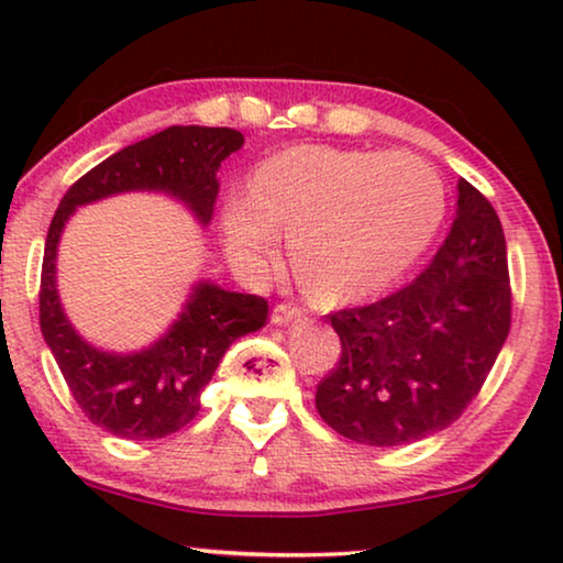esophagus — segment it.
<instances>
[{"label":"esophagus","mask_w":563,"mask_h":563,"mask_svg":"<svg viewBox=\"0 0 563 563\" xmlns=\"http://www.w3.org/2000/svg\"><path fill=\"white\" fill-rule=\"evenodd\" d=\"M302 318H305V312L299 310V307H291V305H276L272 312L274 325H289V322L302 320Z\"/></svg>","instance_id":"obj_1"}]
</instances>
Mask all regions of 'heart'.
Masks as SVG:
<instances>
[{
  "label": "heart",
  "instance_id": "heart-1",
  "mask_svg": "<svg viewBox=\"0 0 563 563\" xmlns=\"http://www.w3.org/2000/svg\"><path fill=\"white\" fill-rule=\"evenodd\" d=\"M443 212L441 176L415 153L299 145L264 161L253 189L230 191L222 235L230 261L258 274L289 230L307 287L325 302H351L402 279Z\"/></svg>",
  "mask_w": 563,
  "mask_h": 563
}]
</instances>
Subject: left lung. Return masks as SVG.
Wrapping results in <instances>:
<instances>
[{
  "label": "left lung",
  "instance_id": "obj_1",
  "mask_svg": "<svg viewBox=\"0 0 563 563\" xmlns=\"http://www.w3.org/2000/svg\"><path fill=\"white\" fill-rule=\"evenodd\" d=\"M510 299L495 207L461 179L456 218L426 272L382 302L328 314L341 361L318 384L320 418L364 445H405L449 428L503 351Z\"/></svg>",
  "mask_w": 563,
  "mask_h": 563
}]
</instances>
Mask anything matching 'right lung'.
<instances>
[{"label": "right lung", "instance_id": "obj_1", "mask_svg": "<svg viewBox=\"0 0 563 563\" xmlns=\"http://www.w3.org/2000/svg\"><path fill=\"white\" fill-rule=\"evenodd\" d=\"M243 143L245 137L230 128L172 125L84 174L53 214L41 274V330L76 405L107 433L156 441L189 426L225 351L264 328L268 302L199 279L158 341L133 353L97 349L71 325L58 297L56 258L66 222L81 205L125 191H156L181 202L202 228L210 225L218 168Z\"/></svg>", "mask_w": 563, "mask_h": 563}]
</instances>
